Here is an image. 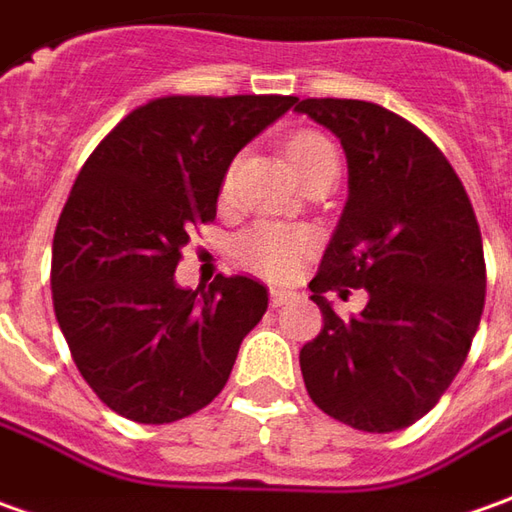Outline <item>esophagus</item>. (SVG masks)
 I'll use <instances>...</instances> for the list:
<instances>
[{"label": "esophagus", "mask_w": 512, "mask_h": 512, "mask_svg": "<svg viewBox=\"0 0 512 512\" xmlns=\"http://www.w3.org/2000/svg\"><path fill=\"white\" fill-rule=\"evenodd\" d=\"M269 300L271 308H280V305H285L288 300H294V294H291V291H283V288H271Z\"/></svg>", "instance_id": "34e87169"}]
</instances>
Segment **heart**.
Instances as JSON below:
<instances>
[{"label": "heart", "mask_w": 512, "mask_h": 512, "mask_svg": "<svg viewBox=\"0 0 512 512\" xmlns=\"http://www.w3.org/2000/svg\"><path fill=\"white\" fill-rule=\"evenodd\" d=\"M285 154L300 179L319 168L322 162L339 159L336 148L328 139L314 131L294 134L285 145ZM314 243V235L308 229L266 221V224H255L252 229H246L238 238V257L243 266H249L269 280H285V277L297 274L302 260L314 252Z\"/></svg>", "instance_id": "1"}]
</instances>
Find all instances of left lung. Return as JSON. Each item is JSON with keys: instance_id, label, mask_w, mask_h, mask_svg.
Here are the masks:
<instances>
[{"instance_id": "8db88e82", "label": "left lung", "mask_w": 512, "mask_h": 512, "mask_svg": "<svg viewBox=\"0 0 512 512\" xmlns=\"http://www.w3.org/2000/svg\"><path fill=\"white\" fill-rule=\"evenodd\" d=\"M342 142L347 201L308 283L322 330L300 350L311 401L358 431H401L460 373L485 308V255L460 176L423 131L367 100L297 103ZM364 287L342 320L324 294Z\"/></svg>"}]
</instances>
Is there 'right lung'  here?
Returning <instances> with one entry per match:
<instances>
[{
	"label": "right lung",
	"instance_id": "1",
	"mask_svg": "<svg viewBox=\"0 0 512 512\" xmlns=\"http://www.w3.org/2000/svg\"><path fill=\"white\" fill-rule=\"evenodd\" d=\"M294 103L159 97L78 173L52 241V305L86 384L117 415L173 423L227 384L269 291L241 274L193 291L176 266L190 229L215 218L232 159Z\"/></svg>",
	"mask_w": 512,
	"mask_h": 512
}]
</instances>
